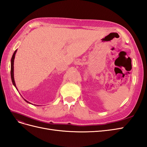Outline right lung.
Segmentation results:
<instances>
[{
    "mask_svg": "<svg viewBox=\"0 0 147 147\" xmlns=\"http://www.w3.org/2000/svg\"><path fill=\"white\" fill-rule=\"evenodd\" d=\"M16 52H17V50H16L15 51L14 53H13V55L12 57H11V81H12L13 84V85H14V86L16 88V89L18 90L16 85V83H15V79H14V59H15V55H16ZM24 100L26 102H28V103L31 104V103H30L29 102H28V100H26V99H24ZM37 106H38V105H37Z\"/></svg>",
    "mask_w": 147,
    "mask_h": 147,
    "instance_id": "obj_1",
    "label": "right lung"
}]
</instances>
